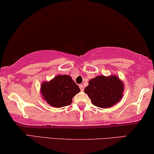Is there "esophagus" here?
Wrapping results in <instances>:
<instances>
[{"label":"esophagus","mask_w":154,"mask_h":154,"mask_svg":"<svg viewBox=\"0 0 154 154\" xmlns=\"http://www.w3.org/2000/svg\"><path fill=\"white\" fill-rule=\"evenodd\" d=\"M79 87H80V91H84V87H83V85H80Z\"/></svg>","instance_id":"obj_1"}]
</instances>
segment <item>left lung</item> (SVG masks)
I'll return each mask as SVG.
<instances>
[{
	"label": "left lung",
	"instance_id": "left-lung-1",
	"mask_svg": "<svg viewBox=\"0 0 154 154\" xmlns=\"http://www.w3.org/2000/svg\"><path fill=\"white\" fill-rule=\"evenodd\" d=\"M124 85L117 76L99 75L91 79L85 88L94 106L107 108L118 103L122 97Z\"/></svg>",
	"mask_w": 154,
	"mask_h": 154
}]
</instances>
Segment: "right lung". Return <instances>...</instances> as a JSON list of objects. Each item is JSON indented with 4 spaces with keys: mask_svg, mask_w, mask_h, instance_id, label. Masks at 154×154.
Wrapping results in <instances>:
<instances>
[{
    "mask_svg": "<svg viewBox=\"0 0 154 154\" xmlns=\"http://www.w3.org/2000/svg\"><path fill=\"white\" fill-rule=\"evenodd\" d=\"M41 94L50 106L61 107L69 106L72 98L80 92V88L67 75H59L41 85Z\"/></svg>",
    "mask_w": 154,
    "mask_h": 154,
    "instance_id": "add662e5",
    "label": "right lung"
}]
</instances>
